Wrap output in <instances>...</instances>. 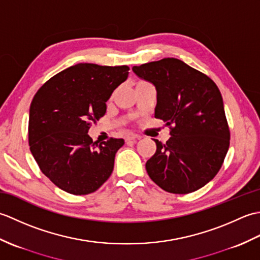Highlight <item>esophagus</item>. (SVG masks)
I'll list each match as a JSON object with an SVG mask.
<instances>
[{"label":"esophagus","instance_id":"1","mask_svg":"<svg viewBox=\"0 0 260 260\" xmlns=\"http://www.w3.org/2000/svg\"><path fill=\"white\" fill-rule=\"evenodd\" d=\"M139 139H140V136L137 135V134L132 133V132H129V133H127V134L125 135V141H126V142H128V141H136V140H139Z\"/></svg>","mask_w":260,"mask_h":260}]
</instances>
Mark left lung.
<instances>
[{
    "label": "left lung",
    "mask_w": 260,
    "mask_h": 260,
    "mask_svg": "<svg viewBox=\"0 0 260 260\" xmlns=\"http://www.w3.org/2000/svg\"><path fill=\"white\" fill-rule=\"evenodd\" d=\"M134 74L156 89L155 118L170 126V140H157L146 162L150 178L175 194L197 191L219 172L230 132L222 96L208 76L175 58L134 66Z\"/></svg>",
    "instance_id": "obj_1"
}]
</instances>
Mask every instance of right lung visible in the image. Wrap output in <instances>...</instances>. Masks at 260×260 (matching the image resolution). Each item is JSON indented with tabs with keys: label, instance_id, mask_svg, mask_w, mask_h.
Returning <instances> with one entry per match:
<instances>
[{
	"label": "right lung",
	"instance_id": "obj_1",
	"mask_svg": "<svg viewBox=\"0 0 260 260\" xmlns=\"http://www.w3.org/2000/svg\"><path fill=\"white\" fill-rule=\"evenodd\" d=\"M127 66L78 63L53 76L32 99L30 151L41 172L60 189L89 194L110 176L123 139L98 144L88 135L106 102L128 76Z\"/></svg>",
	"mask_w": 260,
	"mask_h": 260
}]
</instances>
